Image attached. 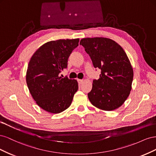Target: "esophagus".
<instances>
[{"label":"esophagus","mask_w":156,"mask_h":156,"mask_svg":"<svg viewBox=\"0 0 156 156\" xmlns=\"http://www.w3.org/2000/svg\"><path fill=\"white\" fill-rule=\"evenodd\" d=\"M77 81L79 83V84H81L83 83V79H78Z\"/></svg>","instance_id":"obj_1"}]
</instances>
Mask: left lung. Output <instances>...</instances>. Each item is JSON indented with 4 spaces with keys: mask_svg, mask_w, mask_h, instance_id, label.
<instances>
[{
    "mask_svg": "<svg viewBox=\"0 0 156 156\" xmlns=\"http://www.w3.org/2000/svg\"><path fill=\"white\" fill-rule=\"evenodd\" d=\"M90 57L94 67L101 70L94 80L88 97L100 109L111 111L120 107L131 90L133 70L124 50L107 37H87L80 41Z\"/></svg>",
    "mask_w": 156,
    "mask_h": 156,
    "instance_id": "left-lung-1",
    "label": "left lung"
}]
</instances>
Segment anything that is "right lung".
Masks as SVG:
<instances>
[{
	"mask_svg": "<svg viewBox=\"0 0 156 156\" xmlns=\"http://www.w3.org/2000/svg\"><path fill=\"white\" fill-rule=\"evenodd\" d=\"M79 41V38L51 41L32 56L26 81L33 99L42 109L56 114L67 109L72 103L78 83L61 77L59 73L67 68L69 56Z\"/></svg>",
	"mask_w": 156,
	"mask_h": 156,
	"instance_id": "add662e5",
	"label": "right lung"
}]
</instances>
